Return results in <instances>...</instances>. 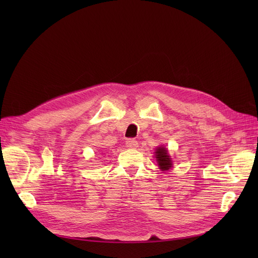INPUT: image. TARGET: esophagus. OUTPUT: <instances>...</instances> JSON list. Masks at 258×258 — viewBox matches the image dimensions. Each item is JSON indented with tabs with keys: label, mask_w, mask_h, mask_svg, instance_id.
Returning a JSON list of instances; mask_svg holds the SVG:
<instances>
[{
	"label": "esophagus",
	"mask_w": 258,
	"mask_h": 258,
	"mask_svg": "<svg viewBox=\"0 0 258 258\" xmlns=\"http://www.w3.org/2000/svg\"><path fill=\"white\" fill-rule=\"evenodd\" d=\"M126 146L128 148H132V150H136V148L139 146V143L135 139H128L126 141Z\"/></svg>",
	"instance_id": "34e87169"
}]
</instances>
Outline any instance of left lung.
Segmentation results:
<instances>
[{
    "label": "left lung",
    "mask_w": 258,
    "mask_h": 258,
    "mask_svg": "<svg viewBox=\"0 0 258 258\" xmlns=\"http://www.w3.org/2000/svg\"><path fill=\"white\" fill-rule=\"evenodd\" d=\"M155 153H156V160H157L158 166L162 171L169 170L171 167H172V161H171L170 156L168 155V151L165 147H158Z\"/></svg>",
    "instance_id": "1"
}]
</instances>
